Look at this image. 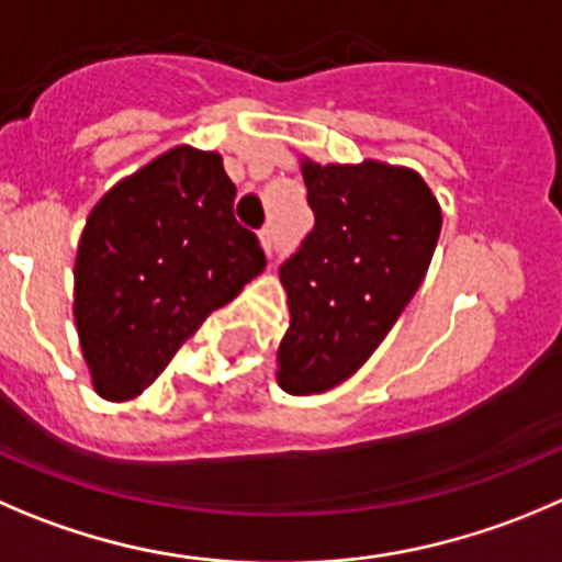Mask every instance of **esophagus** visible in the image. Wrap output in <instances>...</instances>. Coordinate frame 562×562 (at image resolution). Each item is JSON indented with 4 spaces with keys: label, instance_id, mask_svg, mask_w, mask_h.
I'll return each instance as SVG.
<instances>
[{
    "label": "esophagus",
    "instance_id": "34e87169",
    "mask_svg": "<svg viewBox=\"0 0 562 562\" xmlns=\"http://www.w3.org/2000/svg\"><path fill=\"white\" fill-rule=\"evenodd\" d=\"M259 243H261V250H265L267 256L272 254V228H261L259 232Z\"/></svg>",
    "mask_w": 562,
    "mask_h": 562
}]
</instances>
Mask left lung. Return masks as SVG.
Returning <instances> with one entry per match:
<instances>
[{"label":"left lung","mask_w":562,"mask_h":562,"mask_svg":"<svg viewBox=\"0 0 562 562\" xmlns=\"http://www.w3.org/2000/svg\"><path fill=\"white\" fill-rule=\"evenodd\" d=\"M314 228L281 267L290 328L278 386L319 394L367 364L430 267L441 206L416 170L301 159Z\"/></svg>","instance_id":"obj_1"}]
</instances>
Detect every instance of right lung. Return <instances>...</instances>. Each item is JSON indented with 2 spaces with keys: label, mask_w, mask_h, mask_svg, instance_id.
I'll return each mask as SVG.
<instances>
[{
  "label": "right lung",
  "mask_w": 562,
  "mask_h": 562,
  "mask_svg": "<svg viewBox=\"0 0 562 562\" xmlns=\"http://www.w3.org/2000/svg\"><path fill=\"white\" fill-rule=\"evenodd\" d=\"M217 151L173 146L90 210L74 261V323L99 397H137L181 341L265 270L234 221Z\"/></svg>",
  "instance_id": "obj_1"
}]
</instances>
